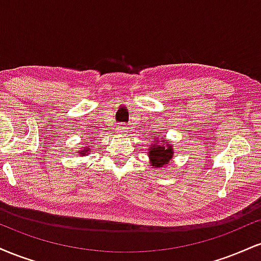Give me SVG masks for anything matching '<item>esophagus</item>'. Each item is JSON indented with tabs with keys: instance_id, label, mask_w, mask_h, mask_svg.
<instances>
[{
	"instance_id": "34e87169",
	"label": "esophagus",
	"mask_w": 261,
	"mask_h": 261,
	"mask_svg": "<svg viewBox=\"0 0 261 261\" xmlns=\"http://www.w3.org/2000/svg\"><path fill=\"white\" fill-rule=\"evenodd\" d=\"M128 127L125 126V125H120V126H118V133L121 134V135H128Z\"/></svg>"
}]
</instances>
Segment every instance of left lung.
<instances>
[{
  "mask_svg": "<svg viewBox=\"0 0 261 261\" xmlns=\"http://www.w3.org/2000/svg\"><path fill=\"white\" fill-rule=\"evenodd\" d=\"M147 154L152 168H167L174 154V146L169 141L157 137L148 145Z\"/></svg>",
  "mask_w": 261,
  "mask_h": 261,
  "instance_id": "obj_1",
  "label": "left lung"
}]
</instances>
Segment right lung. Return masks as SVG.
Returning a JSON list of instances; mask_svg holds the SVG:
<instances>
[{
	"instance_id": "1",
	"label": "right lung",
	"mask_w": 261,
	"mask_h": 261,
	"mask_svg": "<svg viewBox=\"0 0 261 261\" xmlns=\"http://www.w3.org/2000/svg\"><path fill=\"white\" fill-rule=\"evenodd\" d=\"M89 151H91V148H89L88 146H86V147H83L82 149H80L79 153H80V155H87V154L89 153Z\"/></svg>"
}]
</instances>
